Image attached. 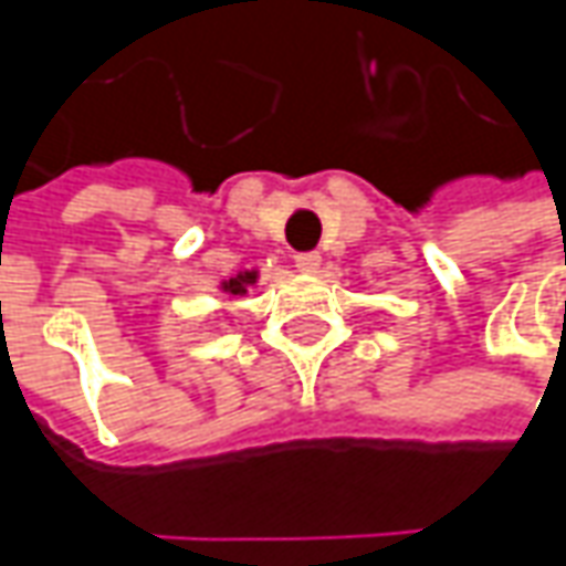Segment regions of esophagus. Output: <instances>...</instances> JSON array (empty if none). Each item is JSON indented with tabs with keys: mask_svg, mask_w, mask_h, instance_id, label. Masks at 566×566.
Segmentation results:
<instances>
[{
	"mask_svg": "<svg viewBox=\"0 0 566 566\" xmlns=\"http://www.w3.org/2000/svg\"><path fill=\"white\" fill-rule=\"evenodd\" d=\"M295 268L302 273H317V268H321V254H317V251H302V254H295Z\"/></svg>",
	"mask_w": 566,
	"mask_h": 566,
	"instance_id": "1",
	"label": "esophagus"
}]
</instances>
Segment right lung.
<instances>
[{
	"label": "right lung",
	"instance_id": "right-lung-1",
	"mask_svg": "<svg viewBox=\"0 0 566 566\" xmlns=\"http://www.w3.org/2000/svg\"><path fill=\"white\" fill-rule=\"evenodd\" d=\"M249 283H254V273H239L235 280H229L223 290H229L232 295H239V293H245V286H249Z\"/></svg>",
	"mask_w": 566,
	"mask_h": 566
}]
</instances>
